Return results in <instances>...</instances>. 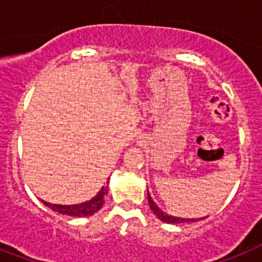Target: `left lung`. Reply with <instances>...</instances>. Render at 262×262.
Wrapping results in <instances>:
<instances>
[{
  "instance_id": "obj_1",
  "label": "left lung",
  "mask_w": 262,
  "mask_h": 262,
  "mask_svg": "<svg viewBox=\"0 0 262 262\" xmlns=\"http://www.w3.org/2000/svg\"><path fill=\"white\" fill-rule=\"evenodd\" d=\"M148 201H149V206H150L151 212L155 213L156 216L158 217V219L161 220V221H164V223H168V224H184V223H193V221H199L197 219H180V217H173V216H169V214H166L165 212H162L160 208H158L157 205H156V202L151 200L150 194H149L148 192ZM201 220V219H200Z\"/></svg>"
}]
</instances>
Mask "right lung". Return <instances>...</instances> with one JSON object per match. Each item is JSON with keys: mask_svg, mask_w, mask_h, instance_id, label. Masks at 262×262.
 Here are the masks:
<instances>
[{"mask_svg": "<svg viewBox=\"0 0 262 262\" xmlns=\"http://www.w3.org/2000/svg\"><path fill=\"white\" fill-rule=\"evenodd\" d=\"M107 194V185L102 186L98 194L92 199L90 201L82 202V204H77V205H56V204H49V202H45L46 206H49L50 209L56 210V212L61 213V214H67V216L72 217H86L92 216L96 212L102 208L105 201V195Z\"/></svg>", "mask_w": 262, "mask_h": 262, "instance_id": "obj_1", "label": "right lung"}]
</instances>
